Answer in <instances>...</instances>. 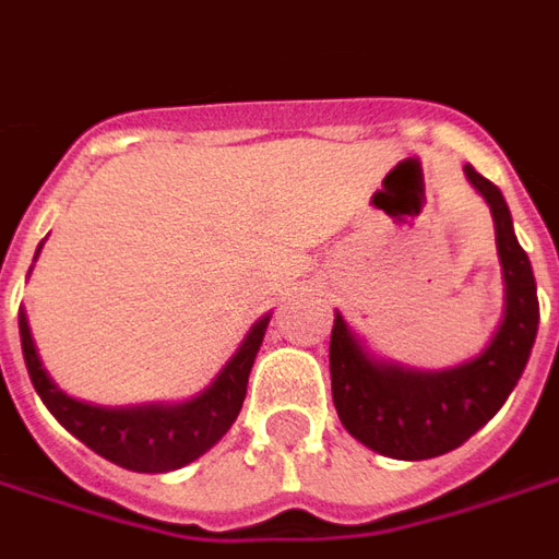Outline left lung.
I'll return each mask as SVG.
<instances>
[{
    "label": "left lung",
    "mask_w": 559,
    "mask_h": 559,
    "mask_svg": "<svg viewBox=\"0 0 559 559\" xmlns=\"http://www.w3.org/2000/svg\"><path fill=\"white\" fill-rule=\"evenodd\" d=\"M463 173L490 206L506 283V307L490 344L453 368L419 371L380 359L334 313L329 361L337 417L356 441L390 460H432L468 441L506 404L536 344V276L518 242L506 198L472 164Z\"/></svg>",
    "instance_id": "1"
}]
</instances>
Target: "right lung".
Masks as SVG:
<instances>
[{"instance_id":"1","label":"right lung","mask_w":559,"mask_h":559,"mask_svg":"<svg viewBox=\"0 0 559 559\" xmlns=\"http://www.w3.org/2000/svg\"><path fill=\"white\" fill-rule=\"evenodd\" d=\"M38 252H41V242H38L36 258ZM267 322H271V313H264L252 329L246 331L237 353L225 361V368L215 374L213 383L198 392L194 399L103 407V404L72 399L69 392L53 383V377L48 374L45 361L38 356L26 310L21 307V313H17L26 371H29L38 399L57 417V423L67 432L75 435L81 444L99 453L103 460L130 468V472H145V475L176 472L182 465L194 463L198 456H203L213 444L222 441V435L228 432L240 414L249 371L255 365L258 346L264 341Z\"/></svg>"}]
</instances>
